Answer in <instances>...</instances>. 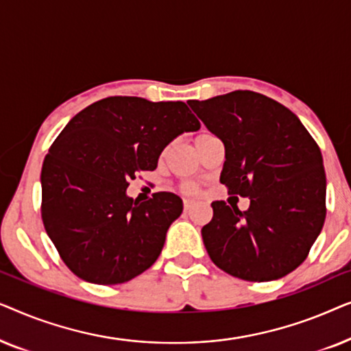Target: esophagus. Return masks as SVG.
Returning a JSON list of instances; mask_svg holds the SVG:
<instances>
[{
  "label": "esophagus",
  "mask_w": 351,
  "mask_h": 351,
  "mask_svg": "<svg viewBox=\"0 0 351 351\" xmlns=\"http://www.w3.org/2000/svg\"><path fill=\"white\" fill-rule=\"evenodd\" d=\"M195 206V201L193 199H184V210L185 213H189V210H191V208Z\"/></svg>",
  "instance_id": "34e87169"
}]
</instances>
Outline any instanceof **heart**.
Returning a JSON list of instances; mask_svg holds the SVG:
<instances>
[{
	"label": "heart",
	"instance_id": "heart-1",
	"mask_svg": "<svg viewBox=\"0 0 351 351\" xmlns=\"http://www.w3.org/2000/svg\"><path fill=\"white\" fill-rule=\"evenodd\" d=\"M185 190H193V185H185Z\"/></svg>",
	"mask_w": 351,
	"mask_h": 351
}]
</instances>
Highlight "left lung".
<instances>
[{
    "label": "left lung",
    "mask_w": 351,
    "mask_h": 351,
    "mask_svg": "<svg viewBox=\"0 0 351 351\" xmlns=\"http://www.w3.org/2000/svg\"><path fill=\"white\" fill-rule=\"evenodd\" d=\"M190 107L225 147L220 184L249 209L214 201L201 230L210 261L246 281H273L308 256L326 219L319 147L300 119L267 95L233 90Z\"/></svg>",
    "instance_id": "8db88e82"
}]
</instances>
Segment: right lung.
<instances>
[{"label": "right lung", "mask_w": 351, "mask_h": 351, "mask_svg": "<svg viewBox=\"0 0 351 351\" xmlns=\"http://www.w3.org/2000/svg\"><path fill=\"white\" fill-rule=\"evenodd\" d=\"M199 121L184 102L107 97L70 119L41 169V217L65 265L94 285H121L160 257L184 203L167 191L145 203L129 180L153 171L166 145Z\"/></svg>", "instance_id": "1"}]
</instances>
